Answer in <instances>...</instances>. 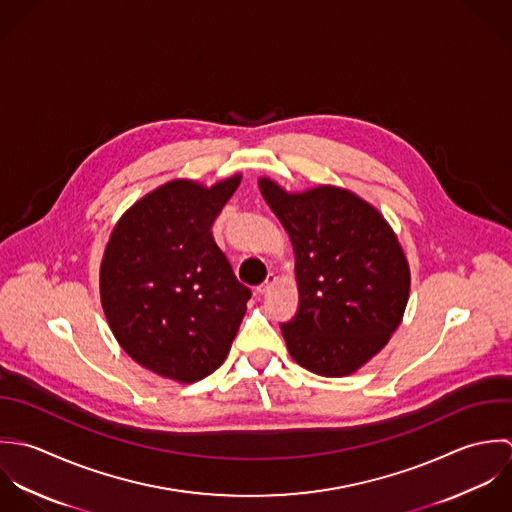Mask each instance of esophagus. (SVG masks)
<instances>
[{
  "label": "esophagus",
  "mask_w": 512,
  "mask_h": 512,
  "mask_svg": "<svg viewBox=\"0 0 512 512\" xmlns=\"http://www.w3.org/2000/svg\"><path fill=\"white\" fill-rule=\"evenodd\" d=\"M275 283H277V277H275L273 273H271V275H267L265 283L257 287V293H259V295H267V293H269V291L275 287Z\"/></svg>",
  "instance_id": "obj_1"
}]
</instances>
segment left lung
<instances>
[{"label":"left lung","mask_w":512,"mask_h":512,"mask_svg":"<svg viewBox=\"0 0 512 512\" xmlns=\"http://www.w3.org/2000/svg\"><path fill=\"white\" fill-rule=\"evenodd\" d=\"M259 186L295 247L299 308L281 324L287 348L312 374L348 376L402 322L409 267L398 237L352 192L320 186L287 194L267 178Z\"/></svg>","instance_id":"8db88e82"}]
</instances>
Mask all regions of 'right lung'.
I'll use <instances>...</instances> for the list:
<instances>
[{
  "label": "right lung",
  "mask_w": 512,
  "mask_h": 512,
  "mask_svg": "<svg viewBox=\"0 0 512 512\" xmlns=\"http://www.w3.org/2000/svg\"><path fill=\"white\" fill-rule=\"evenodd\" d=\"M176 180L116 223L101 265V301L118 344L144 368L184 384L217 370L251 299L211 227L239 186Z\"/></svg>",
  "instance_id": "right-lung-1"
}]
</instances>
